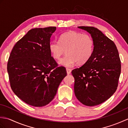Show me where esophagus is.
I'll return each instance as SVG.
<instances>
[{"label": "esophagus", "mask_w": 128, "mask_h": 128, "mask_svg": "<svg viewBox=\"0 0 128 128\" xmlns=\"http://www.w3.org/2000/svg\"><path fill=\"white\" fill-rule=\"evenodd\" d=\"M71 72H72L71 69H69V68H66V72H67L68 74H70V73H71Z\"/></svg>", "instance_id": "obj_1"}]
</instances>
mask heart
I'll return each instance as SVG.
<instances>
[{
	"instance_id": "b5f03b06",
	"label": "heart",
	"mask_w": 128,
	"mask_h": 128,
	"mask_svg": "<svg viewBox=\"0 0 128 128\" xmlns=\"http://www.w3.org/2000/svg\"><path fill=\"white\" fill-rule=\"evenodd\" d=\"M94 46V40L90 35L71 31L62 34L59 41L51 42L49 48L53 58L56 60L66 52V55L60 60L59 63L70 67L76 62L78 64L88 62L93 54Z\"/></svg>"
}]
</instances>
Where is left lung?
Wrapping results in <instances>:
<instances>
[{
  "mask_svg": "<svg viewBox=\"0 0 128 128\" xmlns=\"http://www.w3.org/2000/svg\"><path fill=\"white\" fill-rule=\"evenodd\" d=\"M88 31L94 42L89 60L72 70L75 96L83 104L98 105L112 96L118 85L120 59L115 43L94 27L79 26Z\"/></svg>",
  "mask_w": 128,
  "mask_h": 128,
  "instance_id": "1",
  "label": "left lung"
}]
</instances>
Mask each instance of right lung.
Segmentation results:
<instances>
[{
  "label": "right lung",
  "instance_id": "1",
  "mask_svg": "<svg viewBox=\"0 0 128 128\" xmlns=\"http://www.w3.org/2000/svg\"><path fill=\"white\" fill-rule=\"evenodd\" d=\"M56 27L31 29L11 52L7 70L12 91L27 104L43 107L54 98L67 75L58 66L49 46Z\"/></svg>",
  "mask_w": 128,
  "mask_h": 128
}]
</instances>
